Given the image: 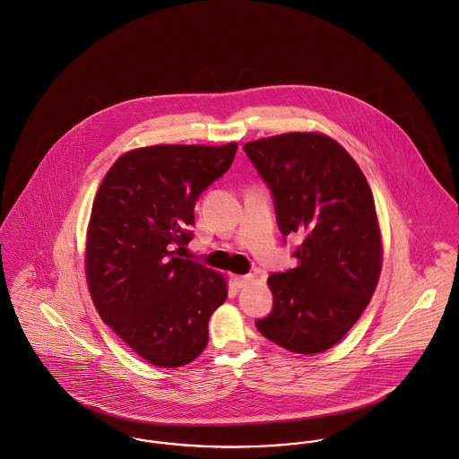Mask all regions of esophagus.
Masks as SVG:
<instances>
[{"label":"esophagus","instance_id":"obj_1","mask_svg":"<svg viewBox=\"0 0 459 459\" xmlns=\"http://www.w3.org/2000/svg\"><path fill=\"white\" fill-rule=\"evenodd\" d=\"M232 281L238 289H243L247 287L250 281H252V276L250 274H243V276H232Z\"/></svg>","mask_w":459,"mask_h":459}]
</instances>
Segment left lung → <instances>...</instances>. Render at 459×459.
<instances>
[{"label":"left lung","instance_id":"obj_1","mask_svg":"<svg viewBox=\"0 0 459 459\" xmlns=\"http://www.w3.org/2000/svg\"><path fill=\"white\" fill-rule=\"evenodd\" d=\"M243 152L273 195L283 239L303 236L296 267L267 278L273 309L255 325L290 352H325L352 329L378 283L382 243L369 185L354 158L320 134L260 139Z\"/></svg>","mask_w":459,"mask_h":459}]
</instances>
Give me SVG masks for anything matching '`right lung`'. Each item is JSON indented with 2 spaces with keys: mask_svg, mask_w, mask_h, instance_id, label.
Masks as SVG:
<instances>
[{
  "mask_svg": "<svg viewBox=\"0 0 459 459\" xmlns=\"http://www.w3.org/2000/svg\"><path fill=\"white\" fill-rule=\"evenodd\" d=\"M238 144L152 146L123 154L95 197L86 247L88 287L103 322L160 368L201 356L221 274L179 252L194 239L195 204L232 165Z\"/></svg>",
  "mask_w": 459,
  "mask_h": 459,
  "instance_id": "1",
  "label": "right lung"
}]
</instances>
